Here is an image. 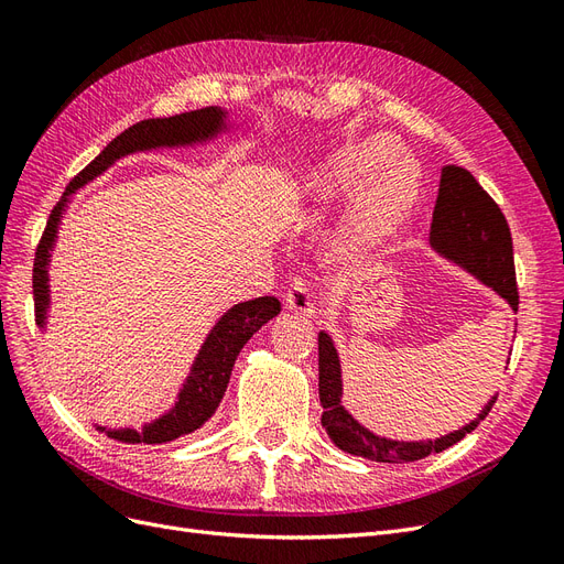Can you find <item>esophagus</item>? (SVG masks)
Listing matches in <instances>:
<instances>
[{
    "instance_id": "1",
    "label": "esophagus",
    "mask_w": 564,
    "mask_h": 564,
    "mask_svg": "<svg viewBox=\"0 0 564 564\" xmlns=\"http://www.w3.org/2000/svg\"><path fill=\"white\" fill-rule=\"evenodd\" d=\"M284 305L289 311L301 313V315H313L315 313V303H313V294L308 284L303 280H292V286L284 294Z\"/></svg>"
}]
</instances>
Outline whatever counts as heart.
<instances>
[{"label":"heart","mask_w":564,"mask_h":564,"mask_svg":"<svg viewBox=\"0 0 564 564\" xmlns=\"http://www.w3.org/2000/svg\"><path fill=\"white\" fill-rule=\"evenodd\" d=\"M419 174L398 158V145L369 135L334 150L305 185L311 202L332 204L354 193L332 230L338 256H360L383 247L412 216L419 199Z\"/></svg>","instance_id":"b5f03b06"}]
</instances>
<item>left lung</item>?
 Instances as JSON below:
<instances>
[{
    "mask_svg": "<svg viewBox=\"0 0 564 564\" xmlns=\"http://www.w3.org/2000/svg\"><path fill=\"white\" fill-rule=\"evenodd\" d=\"M429 245L440 259L489 286L508 303L510 311L518 313L513 242H510L508 224L499 204L482 191V185L464 166H442ZM317 346L319 404L324 409L322 429L327 431L340 452L377 460V464H409V460L449 449L480 425L499 398V392H494L473 421L435 440H392L369 431L348 412L344 404V369H340V357L332 334L319 332Z\"/></svg>",
    "mask_w": 564,
    "mask_h": 564,
    "instance_id": "obj_1",
    "label": "left lung"
}]
</instances>
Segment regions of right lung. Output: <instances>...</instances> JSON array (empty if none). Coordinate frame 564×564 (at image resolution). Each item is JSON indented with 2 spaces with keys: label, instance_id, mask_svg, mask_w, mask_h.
<instances>
[{
  "label": "right lung",
  "instance_id": "obj_1",
  "mask_svg": "<svg viewBox=\"0 0 564 564\" xmlns=\"http://www.w3.org/2000/svg\"><path fill=\"white\" fill-rule=\"evenodd\" d=\"M232 127V110L220 106L199 108L172 117L143 119V122L119 133L117 139H112L104 150H100V155L87 169H82V172L70 181V185H67V191L63 193L54 212H51L35 256L32 294H35V315L42 334H46L51 308V259H54V249L58 242L65 212L79 193V187L89 185L98 176H104L110 166H115L119 160H124L129 155L158 150L209 148L220 139H226ZM280 311L282 303L275 296H261L232 305V308H228L216 319L207 338L202 340V346L191 369H187V377L183 379L172 406L164 409L158 419L143 423L139 431L131 429V425L112 429V425L94 421L91 425L98 433H106L117 442H127V445H164V442L195 433L214 416L220 400H224L235 360L247 346V340L259 332L263 324H268L272 317H278Z\"/></svg>",
  "mask_w": 564,
  "mask_h": 564
}]
</instances>
